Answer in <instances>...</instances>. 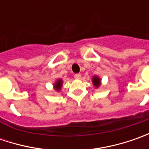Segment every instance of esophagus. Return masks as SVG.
<instances>
[{"label": "esophagus", "instance_id": "1", "mask_svg": "<svg viewBox=\"0 0 149 149\" xmlns=\"http://www.w3.org/2000/svg\"><path fill=\"white\" fill-rule=\"evenodd\" d=\"M74 78L75 79H80L81 78V74H74Z\"/></svg>", "mask_w": 149, "mask_h": 149}]
</instances>
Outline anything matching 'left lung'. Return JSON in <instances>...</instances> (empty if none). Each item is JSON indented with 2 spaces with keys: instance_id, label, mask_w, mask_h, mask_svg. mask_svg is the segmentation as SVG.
<instances>
[{
  "instance_id": "8db88e82",
  "label": "left lung",
  "mask_w": 149,
  "mask_h": 149,
  "mask_svg": "<svg viewBox=\"0 0 149 149\" xmlns=\"http://www.w3.org/2000/svg\"><path fill=\"white\" fill-rule=\"evenodd\" d=\"M93 83L95 84V86L96 87H99L100 86V78H98L97 76H95L93 78Z\"/></svg>"
}]
</instances>
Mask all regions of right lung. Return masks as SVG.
I'll return each mask as SVG.
<instances>
[{
	"instance_id": "obj_1",
	"label": "right lung",
	"mask_w": 149,
	"mask_h": 149,
	"mask_svg": "<svg viewBox=\"0 0 149 149\" xmlns=\"http://www.w3.org/2000/svg\"><path fill=\"white\" fill-rule=\"evenodd\" d=\"M61 86H62V80L61 79H59L55 84H54V87H55V89L56 90H60V88H61Z\"/></svg>"
}]
</instances>
